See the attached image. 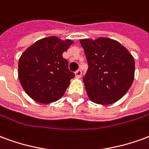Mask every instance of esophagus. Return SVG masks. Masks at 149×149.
I'll use <instances>...</instances> for the list:
<instances>
[{
	"instance_id": "obj_1",
	"label": "esophagus",
	"mask_w": 149,
	"mask_h": 149,
	"mask_svg": "<svg viewBox=\"0 0 149 149\" xmlns=\"http://www.w3.org/2000/svg\"><path fill=\"white\" fill-rule=\"evenodd\" d=\"M81 74H82V72H81V70H80V69L77 70V71L75 72V76H76V78H77V79L81 78Z\"/></svg>"
}]
</instances>
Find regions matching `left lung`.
<instances>
[{
  "mask_svg": "<svg viewBox=\"0 0 149 149\" xmlns=\"http://www.w3.org/2000/svg\"><path fill=\"white\" fill-rule=\"evenodd\" d=\"M80 43L88 65L83 78L88 98L103 105L121 99L134 80V57L120 43L110 38L81 39Z\"/></svg>",
  "mask_w": 149,
  "mask_h": 149,
  "instance_id": "obj_1",
  "label": "left lung"
}]
</instances>
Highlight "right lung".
I'll use <instances>...</instances> for the list:
<instances>
[{
    "label": "right lung",
    "instance_id": "1",
    "mask_svg": "<svg viewBox=\"0 0 149 149\" xmlns=\"http://www.w3.org/2000/svg\"><path fill=\"white\" fill-rule=\"evenodd\" d=\"M72 40L48 37L37 40L22 54L18 62V78L29 97L41 104L61 99L75 74L63 57Z\"/></svg>",
    "mask_w": 149,
    "mask_h": 149
}]
</instances>
